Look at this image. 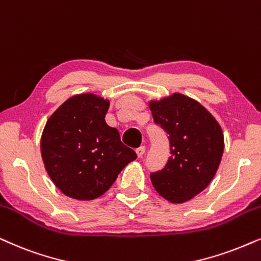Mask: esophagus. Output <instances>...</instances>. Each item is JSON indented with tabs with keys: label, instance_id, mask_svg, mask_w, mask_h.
I'll use <instances>...</instances> for the list:
<instances>
[{
	"label": "esophagus",
	"instance_id": "obj_1",
	"mask_svg": "<svg viewBox=\"0 0 261 261\" xmlns=\"http://www.w3.org/2000/svg\"><path fill=\"white\" fill-rule=\"evenodd\" d=\"M145 150H146V148H145V146H140L139 148H137V150H135V152H137L138 158L143 157L144 153H145Z\"/></svg>",
	"mask_w": 261,
	"mask_h": 261
}]
</instances>
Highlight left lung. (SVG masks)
<instances>
[{"mask_svg":"<svg viewBox=\"0 0 261 261\" xmlns=\"http://www.w3.org/2000/svg\"><path fill=\"white\" fill-rule=\"evenodd\" d=\"M148 108L169 135L171 154L161 171L150 175L152 185L174 204L191 200L218 170L224 151L222 128L204 106L182 93L150 100Z\"/></svg>","mask_w":261,"mask_h":261,"instance_id":"obj_1","label":"left lung"}]
</instances>
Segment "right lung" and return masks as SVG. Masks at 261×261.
<instances>
[{
	"label": "right lung",
	"instance_id": "add662e5",
	"mask_svg": "<svg viewBox=\"0 0 261 261\" xmlns=\"http://www.w3.org/2000/svg\"><path fill=\"white\" fill-rule=\"evenodd\" d=\"M109 99L94 93L70 97L48 118L40 138L42 160L54 185L67 197L103 195L137 153L106 122Z\"/></svg>",
	"mask_w": 261,
	"mask_h": 261
}]
</instances>
